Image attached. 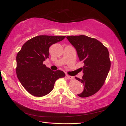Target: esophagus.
Masks as SVG:
<instances>
[{"label": "esophagus", "instance_id": "1", "mask_svg": "<svg viewBox=\"0 0 126 126\" xmlns=\"http://www.w3.org/2000/svg\"><path fill=\"white\" fill-rule=\"evenodd\" d=\"M67 78H68V79H70V80H72V79H74V77L70 76V75H67Z\"/></svg>", "mask_w": 126, "mask_h": 126}]
</instances>
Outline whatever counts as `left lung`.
Here are the masks:
<instances>
[{
  "label": "left lung",
  "mask_w": 126,
  "mask_h": 126,
  "mask_svg": "<svg viewBox=\"0 0 126 126\" xmlns=\"http://www.w3.org/2000/svg\"><path fill=\"white\" fill-rule=\"evenodd\" d=\"M67 38L77 50L79 61L84 64L82 79L75 77L84 85L78 94L86 97L95 94L104 85L111 67L109 52L101 42L85 35L69 36Z\"/></svg>",
  "instance_id": "left-lung-1"
}]
</instances>
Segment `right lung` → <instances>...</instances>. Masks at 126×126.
Here are the masks:
<instances>
[{
    "label": "right lung",
    "instance_id": "add662e5",
    "mask_svg": "<svg viewBox=\"0 0 126 126\" xmlns=\"http://www.w3.org/2000/svg\"><path fill=\"white\" fill-rule=\"evenodd\" d=\"M65 36L40 35L25 42L16 56V74L21 85L37 97L47 95L53 90L57 79L65 76L63 71H53L43 64L49 58V48Z\"/></svg>",
    "mask_w": 126,
    "mask_h": 126
}]
</instances>
